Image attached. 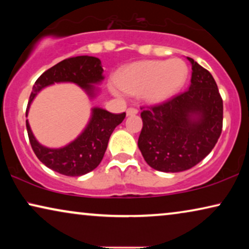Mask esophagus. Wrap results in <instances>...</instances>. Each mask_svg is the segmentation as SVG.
Wrapping results in <instances>:
<instances>
[{"label": "esophagus", "mask_w": 249, "mask_h": 249, "mask_svg": "<svg viewBox=\"0 0 249 249\" xmlns=\"http://www.w3.org/2000/svg\"><path fill=\"white\" fill-rule=\"evenodd\" d=\"M138 113V110L136 107H129L127 110V115H135Z\"/></svg>", "instance_id": "obj_1"}]
</instances>
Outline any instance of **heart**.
<instances>
[{
	"mask_svg": "<svg viewBox=\"0 0 249 249\" xmlns=\"http://www.w3.org/2000/svg\"><path fill=\"white\" fill-rule=\"evenodd\" d=\"M188 67L181 60L142 61L129 66L115 78L118 87L127 94H142L149 102L175 96L185 86Z\"/></svg>",
	"mask_w": 249,
	"mask_h": 249,
	"instance_id": "b5f03b06",
	"label": "heart"
}]
</instances>
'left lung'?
Here are the masks:
<instances>
[{
    "instance_id": "obj_1",
    "label": "left lung",
    "mask_w": 249,
    "mask_h": 249,
    "mask_svg": "<svg viewBox=\"0 0 249 249\" xmlns=\"http://www.w3.org/2000/svg\"><path fill=\"white\" fill-rule=\"evenodd\" d=\"M189 89L161 103L142 107L138 147L153 169L188 170L205 159L223 125V102L212 74L192 57Z\"/></svg>"
}]
</instances>
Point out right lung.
<instances>
[{"label":"right lung","instance_id":"add662e5","mask_svg":"<svg viewBox=\"0 0 249 249\" xmlns=\"http://www.w3.org/2000/svg\"><path fill=\"white\" fill-rule=\"evenodd\" d=\"M102 79L103 68L101 66V60L97 57L81 55L61 61L40 74L36 80L29 96L26 117L34 97L42 88L49 85L71 81L79 85L88 94L93 95V84L100 83ZM124 118L125 112L115 114L102 108H94L91 120L83 134L71 144L59 149L47 148L40 145L34 137L27 120L26 127L33 151L43 164L61 175L78 177L97 168L107 151L111 134Z\"/></svg>","mask_w":249,"mask_h":249}]
</instances>
